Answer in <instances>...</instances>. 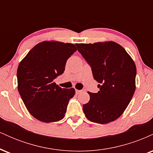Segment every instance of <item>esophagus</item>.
<instances>
[{
	"label": "esophagus",
	"mask_w": 153,
	"mask_h": 153,
	"mask_svg": "<svg viewBox=\"0 0 153 153\" xmlns=\"http://www.w3.org/2000/svg\"><path fill=\"white\" fill-rule=\"evenodd\" d=\"M80 92H81V91L77 90V89H76V90H75V93H76V94H79Z\"/></svg>",
	"instance_id": "1"
}]
</instances>
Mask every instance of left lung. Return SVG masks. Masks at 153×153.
<instances>
[{
  "mask_svg": "<svg viewBox=\"0 0 153 153\" xmlns=\"http://www.w3.org/2000/svg\"><path fill=\"white\" fill-rule=\"evenodd\" d=\"M78 52L91 67L99 84L98 93L88 92L90 101L82 105L91 122L107 124L122 114L136 88L137 69L127 51L114 42L77 44Z\"/></svg>",
  "mask_w": 153,
  "mask_h": 153,
  "instance_id": "left-lung-1",
  "label": "left lung"
}]
</instances>
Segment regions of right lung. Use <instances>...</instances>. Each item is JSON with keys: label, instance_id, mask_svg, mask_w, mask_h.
<instances>
[{"label": "right lung", "instance_id": "obj_1", "mask_svg": "<svg viewBox=\"0 0 153 153\" xmlns=\"http://www.w3.org/2000/svg\"><path fill=\"white\" fill-rule=\"evenodd\" d=\"M77 50L75 45L56 41L37 44L19 63L18 90L27 110L42 122L64 118L75 89L62 88L54 79L62 75L68 59Z\"/></svg>", "mask_w": 153, "mask_h": 153}]
</instances>
